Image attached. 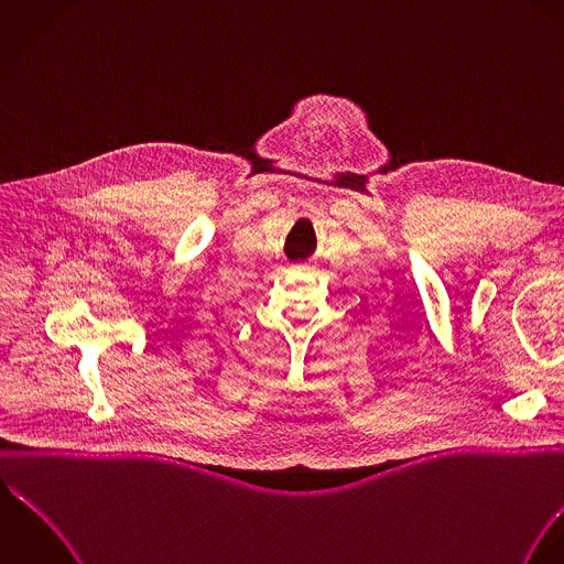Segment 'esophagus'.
<instances>
[{
  "label": "esophagus",
  "mask_w": 564,
  "mask_h": 564,
  "mask_svg": "<svg viewBox=\"0 0 564 564\" xmlns=\"http://www.w3.org/2000/svg\"><path fill=\"white\" fill-rule=\"evenodd\" d=\"M302 269H308V271H313L315 267H313V264H302Z\"/></svg>",
  "instance_id": "34e87169"
}]
</instances>
